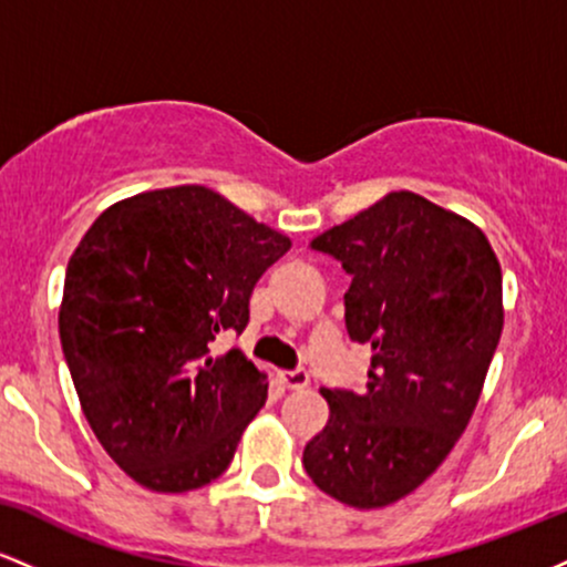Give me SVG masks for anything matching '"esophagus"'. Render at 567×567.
I'll list each match as a JSON object with an SVG mask.
<instances>
[{"label": "esophagus", "instance_id": "34e87169", "mask_svg": "<svg viewBox=\"0 0 567 567\" xmlns=\"http://www.w3.org/2000/svg\"><path fill=\"white\" fill-rule=\"evenodd\" d=\"M279 381L285 383V386L288 389H306L309 386V373H306V370H282V373H279Z\"/></svg>", "mask_w": 567, "mask_h": 567}]
</instances>
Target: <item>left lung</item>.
Returning a JSON list of instances; mask_svg holds the SVG:
<instances>
[{"label": "left lung", "mask_w": 567, "mask_h": 567, "mask_svg": "<svg viewBox=\"0 0 567 567\" xmlns=\"http://www.w3.org/2000/svg\"><path fill=\"white\" fill-rule=\"evenodd\" d=\"M311 247L351 277L347 330L373 357L362 392L320 389L330 419L303 466L341 504L381 509L432 477L470 424L504 328L501 264L480 226L413 192Z\"/></svg>", "instance_id": "left-lung-1"}]
</instances>
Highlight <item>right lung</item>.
I'll return each instance as SVG.
<instances>
[{"label": "right lung", "mask_w": 567, "mask_h": 567, "mask_svg": "<svg viewBox=\"0 0 567 567\" xmlns=\"http://www.w3.org/2000/svg\"><path fill=\"white\" fill-rule=\"evenodd\" d=\"M290 250L207 186L135 194L95 218L69 258L58 330L103 451L157 493L213 483L266 402V373L239 349L256 282Z\"/></svg>", "instance_id": "add662e5"}]
</instances>
